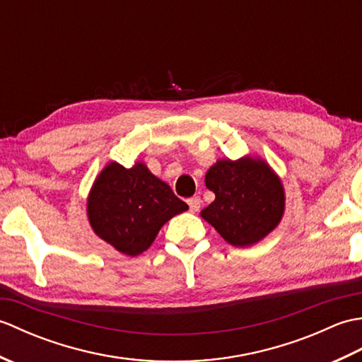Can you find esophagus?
<instances>
[{"instance_id":"1","label":"esophagus","mask_w":362,"mask_h":362,"mask_svg":"<svg viewBox=\"0 0 362 362\" xmlns=\"http://www.w3.org/2000/svg\"><path fill=\"white\" fill-rule=\"evenodd\" d=\"M188 205H189V210L193 211V213H196V211L201 210L202 199L199 197V196H196V197H191V199H188Z\"/></svg>"}]
</instances>
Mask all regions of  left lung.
Listing matches in <instances>:
<instances>
[{
    "label": "left lung",
    "instance_id": "1",
    "mask_svg": "<svg viewBox=\"0 0 362 362\" xmlns=\"http://www.w3.org/2000/svg\"><path fill=\"white\" fill-rule=\"evenodd\" d=\"M205 185L216 197L201 216L228 244L236 247L257 244L281 221L284 189L264 160H218L206 171Z\"/></svg>",
    "mask_w": 362,
    "mask_h": 362
}]
</instances>
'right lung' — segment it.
<instances>
[{
    "mask_svg": "<svg viewBox=\"0 0 362 362\" xmlns=\"http://www.w3.org/2000/svg\"><path fill=\"white\" fill-rule=\"evenodd\" d=\"M188 205L144 163L132 168L107 165L91 187L87 214L95 233L121 253L136 257L148 250L160 228Z\"/></svg>",
    "mask_w": 362,
    "mask_h": 362,
    "instance_id": "1",
    "label": "right lung"
}]
</instances>
